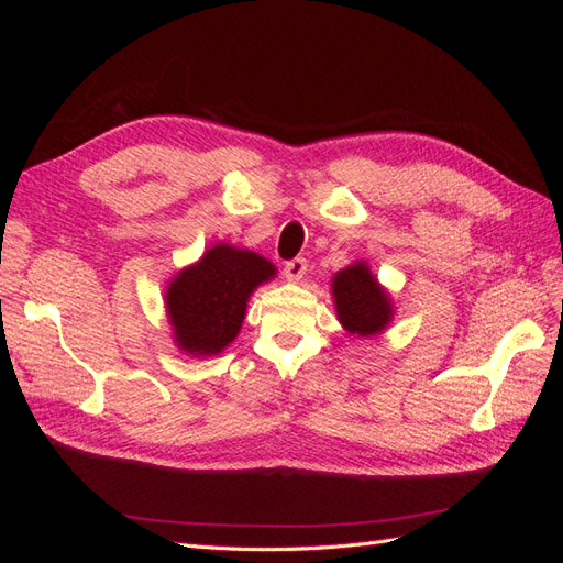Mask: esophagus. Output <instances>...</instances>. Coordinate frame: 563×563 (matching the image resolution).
Instances as JSON below:
<instances>
[{"label": "esophagus", "instance_id": "1", "mask_svg": "<svg viewBox=\"0 0 563 563\" xmlns=\"http://www.w3.org/2000/svg\"><path fill=\"white\" fill-rule=\"evenodd\" d=\"M305 272H308V261L305 258H294L284 265V277L288 282H300Z\"/></svg>", "mask_w": 563, "mask_h": 563}]
</instances>
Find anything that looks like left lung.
Listing matches in <instances>:
<instances>
[{
  "instance_id": "8db88e82",
  "label": "left lung",
  "mask_w": 563,
  "mask_h": 563,
  "mask_svg": "<svg viewBox=\"0 0 563 563\" xmlns=\"http://www.w3.org/2000/svg\"><path fill=\"white\" fill-rule=\"evenodd\" d=\"M338 321L352 335H376L391 321V300L364 261L340 269L331 282Z\"/></svg>"
}]
</instances>
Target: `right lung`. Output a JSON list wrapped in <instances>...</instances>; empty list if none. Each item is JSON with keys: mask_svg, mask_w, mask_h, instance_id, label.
Returning a JSON list of instances; mask_svg holds the SVG:
<instances>
[{"mask_svg": "<svg viewBox=\"0 0 563 563\" xmlns=\"http://www.w3.org/2000/svg\"><path fill=\"white\" fill-rule=\"evenodd\" d=\"M277 275L263 255L216 244L166 286V314L176 345L192 356L223 352L242 329L249 296Z\"/></svg>", "mask_w": 563, "mask_h": 563, "instance_id": "right-lung-1", "label": "right lung"}]
</instances>
